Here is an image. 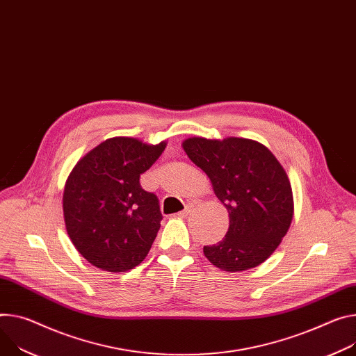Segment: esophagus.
I'll return each mask as SVG.
<instances>
[{"label":"esophagus","mask_w":356,"mask_h":356,"mask_svg":"<svg viewBox=\"0 0 356 356\" xmlns=\"http://www.w3.org/2000/svg\"><path fill=\"white\" fill-rule=\"evenodd\" d=\"M193 210V206L191 204H187L186 207H184V210H181L180 213H177V216L179 217H186V216H188V213Z\"/></svg>","instance_id":"esophagus-1"}]
</instances>
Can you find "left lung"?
<instances>
[{"label":"left lung","instance_id":"1","mask_svg":"<svg viewBox=\"0 0 356 356\" xmlns=\"http://www.w3.org/2000/svg\"><path fill=\"white\" fill-rule=\"evenodd\" d=\"M183 149L209 176L230 216L225 237L204 245L207 260L229 273L264 263L286 234L294 214L293 190L277 157L264 145L243 138H190Z\"/></svg>","mask_w":356,"mask_h":356}]
</instances>
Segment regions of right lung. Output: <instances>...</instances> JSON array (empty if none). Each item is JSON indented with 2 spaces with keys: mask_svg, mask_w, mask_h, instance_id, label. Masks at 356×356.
Instances as JSON below:
<instances>
[{
  "mask_svg": "<svg viewBox=\"0 0 356 356\" xmlns=\"http://www.w3.org/2000/svg\"><path fill=\"white\" fill-rule=\"evenodd\" d=\"M165 147L166 142L112 138L71 172L63 188V218L72 244L92 266L124 273L145 260L163 216L157 196L139 180Z\"/></svg>",
  "mask_w": 356,
  "mask_h": 356,
  "instance_id": "obj_1",
  "label": "right lung"
}]
</instances>
